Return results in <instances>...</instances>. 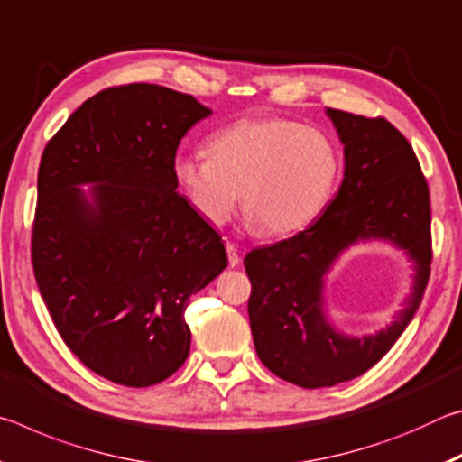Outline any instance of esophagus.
Wrapping results in <instances>:
<instances>
[{"label": "esophagus", "instance_id": "obj_1", "mask_svg": "<svg viewBox=\"0 0 462 462\" xmlns=\"http://www.w3.org/2000/svg\"><path fill=\"white\" fill-rule=\"evenodd\" d=\"M226 253H228V263H230V267H238L240 264V254H238V248L234 246V245H226Z\"/></svg>", "mask_w": 462, "mask_h": 462}]
</instances>
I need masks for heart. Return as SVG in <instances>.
I'll use <instances>...</instances> for the list:
<instances>
[{
  "label": "heart",
  "mask_w": 462,
  "mask_h": 462,
  "mask_svg": "<svg viewBox=\"0 0 462 462\" xmlns=\"http://www.w3.org/2000/svg\"><path fill=\"white\" fill-rule=\"evenodd\" d=\"M177 189L203 222L222 226L236 208L264 236H289L324 212L342 173L324 130L285 118H245L217 130L208 154H177Z\"/></svg>",
  "instance_id": "1"
}]
</instances>
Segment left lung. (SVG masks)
<instances>
[{"label": "left lung", "instance_id": "8db88e82", "mask_svg": "<svg viewBox=\"0 0 462 462\" xmlns=\"http://www.w3.org/2000/svg\"><path fill=\"white\" fill-rule=\"evenodd\" d=\"M326 116L344 146L338 193L308 230L245 259L256 355L277 377L306 389L334 387L377 365L420 308L432 263L430 193L408 140L383 118L332 107ZM361 241L402 249L412 263V287L391 325L350 337L327 316L325 283L339 256Z\"/></svg>", "mask_w": 462, "mask_h": 462}]
</instances>
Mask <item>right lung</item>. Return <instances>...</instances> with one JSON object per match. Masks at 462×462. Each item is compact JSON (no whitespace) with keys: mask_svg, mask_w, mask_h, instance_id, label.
<instances>
[{"mask_svg":"<svg viewBox=\"0 0 462 462\" xmlns=\"http://www.w3.org/2000/svg\"><path fill=\"white\" fill-rule=\"evenodd\" d=\"M209 114L161 85L112 88L42 152L36 283L67 346L120 385H154L187 361L189 297L228 267L222 236L171 173L181 138Z\"/></svg>","mask_w":462,"mask_h":462,"instance_id":"obj_1","label":"right lung"}]
</instances>
